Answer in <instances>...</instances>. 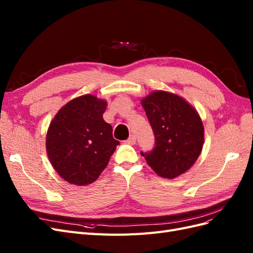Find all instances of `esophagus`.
<instances>
[{"label":"esophagus","instance_id":"34e87169","mask_svg":"<svg viewBox=\"0 0 253 253\" xmlns=\"http://www.w3.org/2000/svg\"><path fill=\"white\" fill-rule=\"evenodd\" d=\"M127 144H135L136 143V137H135V135H131L128 137V139L126 141Z\"/></svg>","mask_w":253,"mask_h":253}]
</instances>
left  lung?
I'll return each mask as SVG.
<instances>
[{
    "instance_id": "left-lung-1",
    "label": "left lung",
    "mask_w": 253,
    "mask_h": 253,
    "mask_svg": "<svg viewBox=\"0 0 253 253\" xmlns=\"http://www.w3.org/2000/svg\"><path fill=\"white\" fill-rule=\"evenodd\" d=\"M155 135V148L141 152L147 164L164 178H175L187 172L201 155L204 125L200 114L182 97L155 90L141 99Z\"/></svg>"
}]
</instances>
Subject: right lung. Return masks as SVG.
<instances>
[{
    "label": "right lung",
    "instance_id": "obj_1",
    "mask_svg": "<svg viewBox=\"0 0 253 253\" xmlns=\"http://www.w3.org/2000/svg\"><path fill=\"white\" fill-rule=\"evenodd\" d=\"M108 102L94 95L73 99L59 110L46 134V152L65 181L86 186L98 179L119 144L102 115Z\"/></svg>",
    "mask_w": 253,
    "mask_h": 253
}]
</instances>
